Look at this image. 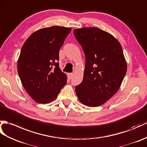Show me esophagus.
Returning a JSON list of instances; mask_svg holds the SVG:
<instances>
[{
  "label": "esophagus",
  "mask_w": 147,
  "mask_h": 147,
  "mask_svg": "<svg viewBox=\"0 0 147 147\" xmlns=\"http://www.w3.org/2000/svg\"><path fill=\"white\" fill-rule=\"evenodd\" d=\"M73 73H69V74H67V78H68V79L71 80V78H73Z\"/></svg>",
  "instance_id": "esophagus-1"
}]
</instances>
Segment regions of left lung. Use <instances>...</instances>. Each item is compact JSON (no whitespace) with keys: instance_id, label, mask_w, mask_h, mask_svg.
I'll use <instances>...</instances> for the list:
<instances>
[{"instance_id":"1","label":"left lung","mask_w":147,"mask_h":147,"mask_svg":"<svg viewBox=\"0 0 147 147\" xmlns=\"http://www.w3.org/2000/svg\"><path fill=\"white\" fill-rule=\"evenodd\" d=\"M73 32L86 57L83 81L75 88L76 95L82 104L99 107L118 91L127 73L122 47L111 34L96 27Z\"/></svg>"}]
</instances>
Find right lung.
Wrapping results in <instances>:
<instances>
[{"label": "right lung", "mask_w": 147, "mask_h": 147, "mask_svg": "<svg viewBox=\"0 0 147 147\" xmlns=\"http://www.w3.org/2000/svg\"><path fill=\"white\" fill-rule=\"evenodd\" d=\"M71 27L52 26L33 32L24 43L18 71L22 86L34 100L46 104L57 98L67 82L59 66V53Z\"/></svg>", "instance_id": "right-lung-1"}]
</instances>
